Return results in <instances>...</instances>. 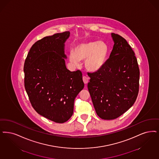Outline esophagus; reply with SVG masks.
I'll return each instance as SVG.
<instances>
[{
    "mask_svg": "<svg viewBox=\"0 0 159 159\" xmlns=\"http://www.w3.org/2000/svg\"><path fill=\"white\" fill-rule=\"evenodd\" d=\"M83 80L84 84H87L89 82V77L86 76L83 77Z\"/></svg>",
    "mask_w": 159,
    "mask_h": 159,
    "instance_id": "34e87169",
    "label": "esophagus"
}]
</instances>
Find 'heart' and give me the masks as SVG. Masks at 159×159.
<instances>
[{
  "mask_svg": "<svg viewBox=\"0 0 159 159\" xmlns=\"http://www.w3.org/2000/svg\"><path fill=\"white\" fill-rule=\"evenodd\" d=\"M108 55V45L102 41L80 43L76 45L69 55L70 63L78 66L84 60V67L91 72L101 70L106 63Z\"/></svg>",
  "mask_w": 159,
  "mask_h": 159,
  "instance_id": "obj_1",
  "label": "heart"
}]
</instances>
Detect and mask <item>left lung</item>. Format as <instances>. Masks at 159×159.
Listing matches in <instances>:
<instances>
[{"mask_svg": "<svg viewBox=\"0 0 159 159\" xmlns=\"http://www.w3.org/2000/svg\"><path fill=\"white\" fill-rule=\"evenodd\" d=\"M114 43L109 58L101 70L88 73V88L97 115L114 120L133 105L139 93L140 70L127 41L111 33Z\"/></svg>", "mask_w": 159, "mask_h": 159, "instance_id": "8db88e82", "label": "left lung"}]
</instances>
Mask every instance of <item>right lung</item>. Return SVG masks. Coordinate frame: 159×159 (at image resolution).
Returning a JSON list of instances; mask_svg holds the SVG:
<instances>
[{
    "instance_id": "1",
    "label": "right lung",
    "mask_w": 159,
    "mask_h": 159,
    "mask_svg": "<svg viewBox=\"0 0 159 159\" xmlns=\"http://www.w3.org/2000/svg\"><path fill=\"white\" fill-rule=\"evenodd\" d=\"M70 32L45 37L37 41L24 64L25 88L38 114L64 123L73 114L74 101L84 88L80 70L70 71L66 66L65 43Z\"/></svg>"
}]
</instances>
